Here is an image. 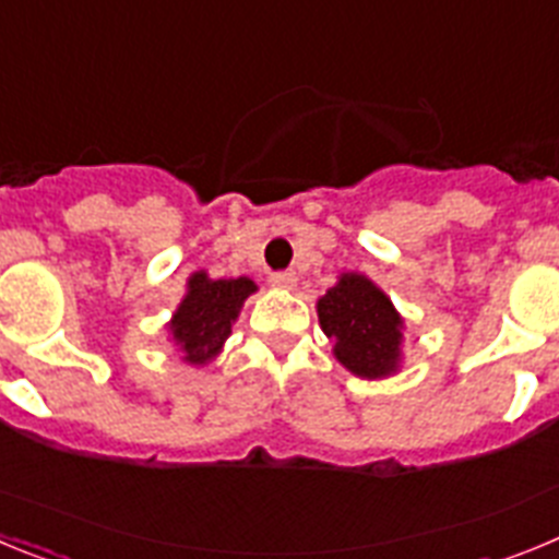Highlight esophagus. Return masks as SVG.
Wrapping results in <instances>:
<instances>
[{"mask_svg": "<svg viewBox=\"0 0 559 559\" xmlns=\"http://www.w3.org/2000/svg\"><path fill=\"white\" fill-rule=\"evenodd\" d=\"M269 283H271V288H276V290H294L296 274L294 271H274V274L269 276Z\"/></svg>", "mask_w": 559, "mask_h": 559, "instance_id": "1", "label": "esophagus"}]
</instances>
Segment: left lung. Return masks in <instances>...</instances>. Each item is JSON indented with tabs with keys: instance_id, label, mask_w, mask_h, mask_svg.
<instances>
[{
	"instance_id": "8db88e82",
	"label": "left lung",
	"mask_w": 559,
	"mask_h": 559,
	"mask_svg": "<svg viewBox=\"0 0 559 559\" xmlns=\"http://www.w3.org/2000/svg\"><path fill=\"white\" fill-rule=\"evenodd\" d=\"M319 324L341 367L364 380L392 378L403 367L406 322L386 290L358 271H344L316 302Z\"/></svg>"
}]
</instances>
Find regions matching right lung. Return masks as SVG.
Wrapping results in <instances>:
<instances>
[{
	"label": "right lung",
	"mask_w": 559,
	"mask_h": 559,
	"mask_svg": "<svg viewBox=\"0 0 559 559\" xmlns=\"http://www.w3.org/2000/svg\"><path fill=\"white\" fill-rule=\"evenodd\" d=\"M257 290L254 280H212L206 271H195L187 280V294L173 310L167 335L190 367H206L224 353V344L237 322L240 308Z\"/></svg>",
	"instance_id": "right-lung-1"
}]
</instances>
